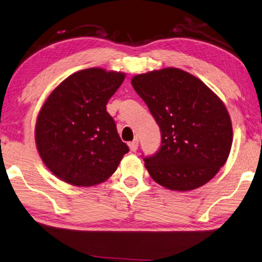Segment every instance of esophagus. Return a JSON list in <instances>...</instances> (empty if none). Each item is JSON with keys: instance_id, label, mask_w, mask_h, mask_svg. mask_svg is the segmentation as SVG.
I'll return each instance as SVG.
<instances>
[{"instance_id": "1", "label": "esophagus", "mask_w": 262, "mask_h": 262, "mask_svg": "<svg viewBox=\"0 0 262 262\" xmlns=\"http://www.w3.org/2000/svg\"><path fill=\"white\" fill-rule=\"evenodd\" d=\"M128 146H129L132 152H135L137 150V147H138V140H134L133 142L128 143Z\"/></svg>"}]
</instances>
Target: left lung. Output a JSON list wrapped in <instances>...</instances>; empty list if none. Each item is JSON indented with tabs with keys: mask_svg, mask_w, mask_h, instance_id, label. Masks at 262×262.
I'll list each match as a JSON object with an SVG mask.
<instances>
[{
	"mask_svg": "<svg viewBox=\"0 0 262 262\" xmlns=\"http://www.w3.org/2000/svg\"><path fill=\"white\" fill-rule=\"evenodd\" d=\"M132 85L161 130L160 148L144 159L153 181L187 192L216 176L233 143L224 102L202 80L178 68L137 75Z\"/></svg>",
	"mask_w": 262,
	"mask_h": 262,
	"instance_id": "1",
	"label": "left lung"
}]
</instances>
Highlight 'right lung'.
Returning a JSON list of instances; mask_svg holds the SVG:
<instances>
[{
	"mask_svg": "<svg viewBox=\"0 0 262 262\" xmlns=\"http://www.w3.org/2000/svg\"><path fill=\"white\" fill-rule=\"evenodd\" d=\"M125 76L102 68L77 71L61 81L40 107L36 147L44 165L62 182L85 187L103 183L129 151L106 111Z\"/></svg>",
	"mask_w": 262,
	"mask_h": 262,
	"instance_id": "add662e5",
	"label": "right lung"
}]
</instances>
